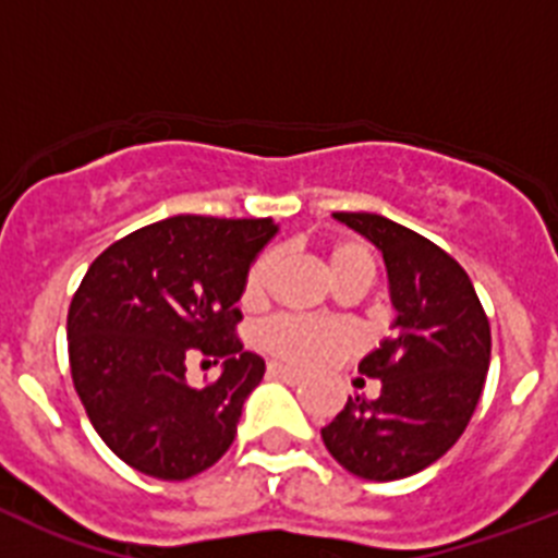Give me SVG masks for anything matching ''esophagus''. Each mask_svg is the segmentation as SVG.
<instances>
[{"label":"esophagus","mask_w":558,"mask_h":558,"mask_svg":"<svg viewBox=\"0 0 558 558\" xmlns=\"http://www.w3.org/2000/svg\"><path fill=\"white\" fill-rule=\"evenodd\" d=\"M268 374H270V377H276V379H284V383H290V386L302 383V374L293 372V368H288V366H282V363H270Z\"/></svg>","instance_id":"obj_1"}]
</instances>
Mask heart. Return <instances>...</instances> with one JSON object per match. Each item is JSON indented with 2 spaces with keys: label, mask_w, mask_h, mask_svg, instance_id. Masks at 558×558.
I'll list each match as a JSON object with an SVG mask.
<instances>
[{
  "label": "heart",
  "mask_w": 558,
  "mask_h": 558,
  "mask_svg": "<svg viewBox=\"0 0 558 558\" xmlns=\"http://www.w3.org/2000/svg\"><path fill=\"white\" fill-rule=\"evenodd\" d=\"M276 268L274 254H259L251 263L248 274H245L243 293L240 302L245 310L263 307L268 299V284L270 276ZM374 268V254L368 245L357 243V240H343L329 248V274L338 284L349 282V279H363L372 282ZM349 332L340 324L322 322V318H304V315H279L274 322L265 324L259 329V347L276 360L290 363L299 368H313L327 363L332 354L347 347Z\"/></svg>",
  "instance_id": "heart-1"
}]
</instances>
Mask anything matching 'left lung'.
Masks as SVG:
<instances>
[{
  "label": "left lung",
  "instance_id": "obj_1",
  "mask_svg": "<svg viewBox=\"0 0 558 558\" xmlns=\"http://www.w3.org/2000/svg\"><path fill=\"white\" fill-rule=\"evenodd\" d=\"M335 218L383 251L397 329L360 360L363 377L383 379L379 397H349L322 438L352 475L399 481L436 463L470 425L489 372V318L466 270L427 236L372 211Z\"/></svg>",
  "mask_w": 558,
  "mask_h": 558
}]
</instances>
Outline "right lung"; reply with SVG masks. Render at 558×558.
Returning a JSON list of instances; mask_svg holds the SVG:
<instances>
[{"mask_svg":"<svg viewBox=\"0 0 558 558\" xmlns=\"http://www.w3.org/2000/svg\"><path fill=\"white\" fill-rule=\"evenodd\" d=\"M270 218L175 215L142 226L88 265L66 315L72 383L108 450L161 481L220 461L265 360L236 338L245 274ZM226 359L215 384L185 383L190 356Z\"/></svg>","mask_w":558,"mask_h":558,"instance_id":"obj_1","label":"right lung"}]
</instances>
